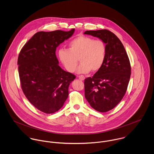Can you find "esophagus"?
Masks as SVG:
<instances>
[{
  "mask_svg": "<svg viewBox=\"0 0 154 154\" xmlns=\"http://www.w3.org/2000/svg\"><path fill=\"white\" fill-rule=\"evenodd\" d=\"M77 77H79V79H80L81 80H85V77L83 75H79V76H77Z\"/></svg>",
  "mask_w": 154,
  "mask_h": 154,
  "instance_id": "34e87169",
  "label": "esophagus"
}]
</instances>
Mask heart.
<instances>
[{
    "instance_id": "obj_1",
    "label": "heart",
    "mask_w": 154,
    "mask_h": 154,
    "mask_svg": "<svg viewBox=\"0 0 154 154\" xmlns=\"http://www.w3.org/2000/svg\"><path fill=\"white\" fill-rule=\"evenodd\" d=\"M106 54L107 47L103 41L81 35L69 42L68 49L60 48L57 56L62 66L69 72L75 71L79 59L81 63L77 73L87 74L91 70L97 72L102 68Z\"/></svg>"
}]
</instances>
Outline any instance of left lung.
<instances>
[{"mask_svg":"<svg viewBox=\"0 0 154 154\" xmlns=\"http://www.w3.org/2000/svg\"><path fill=\"white\" fill-rule=\"evenodd\" d=\"M84 34L97 37L107 47L102 68L85 80V96L91 106L100 112L115 108L125 95L131 76L128 56L120 39L106 30H87Z\"/></svg>","mask_w":154,"mask_h":154,"instance_id":"8db88e82","label":"left lung"}]
</instances>
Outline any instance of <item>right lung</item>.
<instances>
[{
  "label": "right lung",
  "mask_w": 154,
  "mask_h": 154,
  "mask_svg": "<svg viewBox=\"0 0 154 154\" xmlns=\"http://www.w3.org/2000/svg\"><path fill=\"white\" fill-rule=\"evenodd\" d=\"M74 29L36 33L23 46L18 57L21 89L29 102L48 114L60 109L68 97L75 76L62 69L56 48L74 33Z\"/></svg>",
  "instance_id": "right-lung-1"
}]
</instances>
